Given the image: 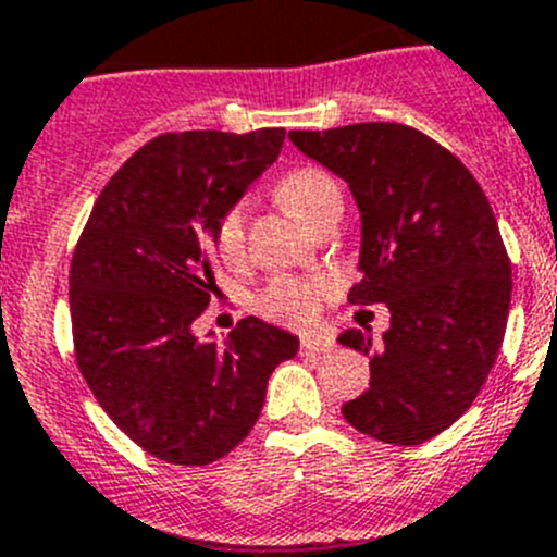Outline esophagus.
Wrapping results in <instances>:
<instances>
[{"label":"esophagus","instance_id":"esophagus-1","mask_svg":"<svg viewBox=\"0 0 557 557\" xmlns=\"http://www.w3.org/2000/svg\"><path fill=\"white\" fill-rule=\"evenodd\" d=\"M332 346H334L332 339H326V337H312V334L301 339V351H304V354H326V351H332Z\"/></svg>","mask_w":557,"mask_h":557}]
</instances>
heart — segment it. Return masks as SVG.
I'll return each mask as SVG.
<instances>
[{
	"label": "heart",
	"mask_w": 557,
	"mask_h": 557,
	"mask_svg": "<svg viewBox=\"0 0 557 557\" xmlns=\"http://www.w3.org/2000/svg\"><path fill=\"white\" fill-rule=\"evenodd\" d=\"M275 198L301 223L314 225L329 209L339 206V189L329 172L318 166H293L275 181ZM214 250L225 262H234L245 248V206L234 203L223 211L211 231ZM329 295V284L321 278L282 275L270 282L259 295V309L273 321L289 326H309L321 312V301Z\"/></svg>",
	"instance_id": "b5f03b06"
}]
</instances>
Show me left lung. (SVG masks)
I'll list each match as a JSON object with an SVG mask.
<instances>
[{
  "label": "left lung",
  "instance_id": "left-lung-1",
  "mask_svg": "<svg viewBox=\"0 0 557 557\" xmlns=\"http://www.w3.org/2000/svg\"><path fill=\"white\" fill-rule=\"evenodd\" d=\"M289 139L357 200L362 278L348 301L391 309L379 348L357 329L339 334L371 357V385L343 416L385 444H424L469 410L508 326L510 259L488 198L460 159L416 127L359 122L289 131Z\"/></svg>",
  "mask_w": 557,
  "mask_h": 557
}]
</instances>
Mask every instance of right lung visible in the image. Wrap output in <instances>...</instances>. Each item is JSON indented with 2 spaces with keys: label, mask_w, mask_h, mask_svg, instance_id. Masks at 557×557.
Returning <instances> with one entry per match:
<instances>
[{
  "label": "right lung",
  "mask_w": 557,
  "mask_h": 557,
  "mask_svg": "<svg viewBox=\"0 0 557 557\" xmlns=\"http://www.w3.org/2000/svg\"><path fill=\"white\" fill-rule=\"evenodd\" d=\"M284 127L164 133L100 191L69 270L75 357L102 410L175 466H209L253 430L298 337L245 318L191 332L211 301L214 223L282 152Z\"/></svg>",
  "instance_id": "obj_1"
}]
</instances>
